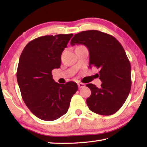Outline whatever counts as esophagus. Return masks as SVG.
I'll return each mask as SVG.
<instances>
[{"mask_svg":"<svg viewBox=\"0 0 147 147\" xmlns=\"http://www.w3.org/2000/svg\"><path fill=\"white\" fill-rule=\"evenodd\" d=\"M78 88L80 89V88H84V87L86 86V85L83 83H78Z\"/></svg>","mask_w":147,"mask_h":147,"instance_id":"1","label":"esophagus"}]
</instances>
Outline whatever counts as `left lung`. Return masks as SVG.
Returning a JSON list of instances; mask_svg holds the SVG:
<instances>
[{
	"label": "left lung",
	"instance_id": "8db88e82",
	"mask_svg": "<svg viewBox=\"0 0 147 147\" xmlns=\"http://www.w3.org/2000/svg\"><path fill=\"white\" fill-rule=\"evenodd\" d=\"M72 46L84 45L88 49L89 67L98 69L100 88L93 84L86 86L91 89L87 98L89 109L102 115L116 113L130 93L131 65L125 51L113 36L98 30L83 31L74 36Z\"/></svg>",
	"mask_w": 147,
	"mask_h": 147
}]
</instances>
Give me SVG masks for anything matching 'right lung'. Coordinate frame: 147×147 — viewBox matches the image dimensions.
Instances as JSON below:
<instances>
[{
  "instance_id": "right-lung-1",
  "label": "right lung",
  "mask_w": 147,
  "mask_h": 147,
  "mask_svg": "<svg viewBox=\"0 0 147 147\" xmlns=\"http://www.w3.org/2000/svg\"><path fill=\"white\" fill-rule=\"evenodd\" d=\"M73 34L39 37L26 45L20 56L17 79L24 103L43 121L58 119L67 112L78 90L74 82H56L52 71L60 67L61 56Z\"/></svg>"
}]
</instances>
